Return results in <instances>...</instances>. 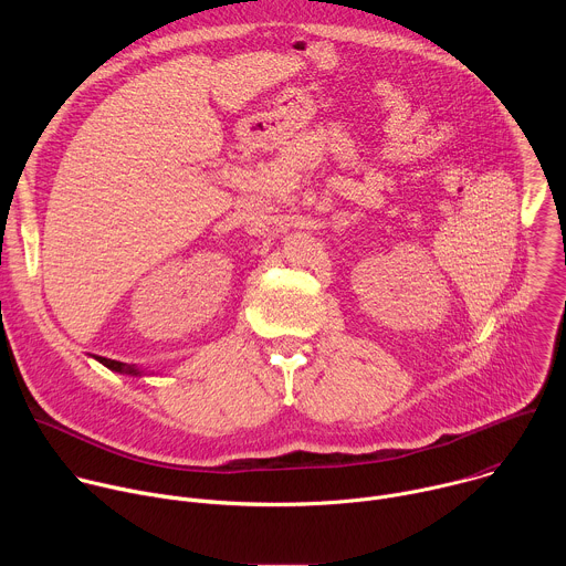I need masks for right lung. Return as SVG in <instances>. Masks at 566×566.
<instances>
[{
	"label": "right lung",
	"instance_id": "obj_1",
	"mask_svg": "<svg viewBox=\"0 0 566 566\" xmlns=\"http://www.w3.org/2000/svg\"><path fill=\"white\" fill-rule=\"evenodd\" d=\"M96 360H101L105 367H109L112 371H118V374H129V376L140 374L134 365H127V363H120V360H112V358H103V356H96Z\"/></svg>",
	"mask_w": 566,
	"mask_h": 566
}]
</instances>
